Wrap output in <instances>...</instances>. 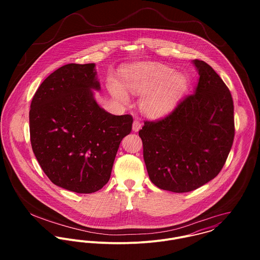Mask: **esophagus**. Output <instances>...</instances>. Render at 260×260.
<instances>
[{
  "label": "esophagus",
  "instance_id": "obj_1",
  "mask_svg": "<svg viewBox=\"0 0 260 260\" xmlns=\"http://www.w3.org/2000/svg\"><path fill=\"white\" fill-rule=\"evenodd\" d=\"M142 127V122L139 120H134L133 125H132V129L134 132H138Z\"/></svg>",
  "mask_w": 260,
  "mask_h": 260
}]
</instances>
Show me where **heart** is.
I'll return each instance as SVG.
<instances>
[{"mask_svg":"<svg viewBox=\"0 0 260 260\" xmlns=\"http://www.w3.org/2000/svg\"><path fill=\"white\" fill-rule=\"evenodd\" d=\"M122 85L133 94L145 95L140 102L144 114L149 117H160L175 107L185 92L188 78L165 65L141 63L123 72ZM109 90L116 98L127 101V94L117 82L109 83Z\"/></svg>","mask_w":260,"mask_h":260,"instance_id":"heart-1","label":"heart"}]
</instances>
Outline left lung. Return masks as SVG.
<instances>
[{
	"mask_svg": "<svg viewBox=\"0 0 260 260\" xmlns=\"http://www.w3.org/2000/svg\"><path fill=\"white\" fill-rule=\"evenodd\" d=\"M199 81L193 94L139 131L149 178L160 189L184 193L221 171L234 139L229 89L207 63L194 60Z\"/></svg>",
	"mask_w": 260,
	"mask_h": 260,
	"instance_id": "left-lung-1",
	"label": "left lung"
}]
</instances>
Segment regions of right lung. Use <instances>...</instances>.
I'll return each instance as SVG.
<instances>
[{"instance_id":"obj_1","label":"right lung","mask_w":260,"mask_h":260,"mask_svg":"<svg viewBox=\"0 0 260 260\" xmlns=\"http://www.w3.org/2000/svg\"><path fill=\"white\" fill-rule=\"evenodd\" d=\"M95 64H67L38 88L29 113L30 138L38 162L55 185L93 193L110 179L122 139L133 117L102 109Z\"/></svg>"}]
</instances>
